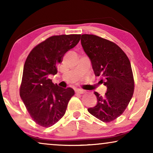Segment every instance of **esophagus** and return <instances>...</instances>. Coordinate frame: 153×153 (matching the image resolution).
<instances>
[{
	"label": "esophagus",
	"mask_w": 153,
	"mask_h": 153,
	"mask_svg": "<svg viewBox=\"0 0 153 153\" xmlns=\"http://www.w3.org/2000/svg\"><path fill=\"white\" fill-rule=\"evenodd\" d=\"M75 93L76 94H83L84 93V91H83V90H81V89H76V91H75Z\"/></svg>",
	"instance_id": "esophagus-1"
}]
</instances>
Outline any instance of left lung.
Wrapping results in <instances>:
<instances>
[{
    "mask_svg": "<svg viewBox=\"0 0 153 153\" xmlns=\"http://www.w3.org/2000/svg\"><path fill=\"white\" fill-rule=\"evenodd\" d=\"M81 45L91 59L96 76L107 88L104 96L97 92V105L88 108L90 114L102 122L114 120L128 106L133 96L134 81L130 62L116 44L97 35H81Z\"/></svg>",
    "mask_w": 153,
    "mask_h": 153,
    "instance_id": "1",
    "label": "left lung"
}]
</instances>
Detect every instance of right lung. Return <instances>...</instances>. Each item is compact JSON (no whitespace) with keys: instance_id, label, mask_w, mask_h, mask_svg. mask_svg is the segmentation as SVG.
<instances>
[{"instance_id":"obj_1","label":"right lung","mask_w":153,"mask_h":153,"mask_svg":"<svg viewBox=\"0 0 153 153\" xmlns=\"http://www.w3.org/2000/svg\"><path fill=\"white\" fill-rule=\"evenodd\" d=\"M81 35H54L39 43L28 54L24 66L20 97L37 125L56 124L65 114L74 91L52 82L50 75L57 74V66L65 53L79 43Z\"/></svg>"}]
</instances>
